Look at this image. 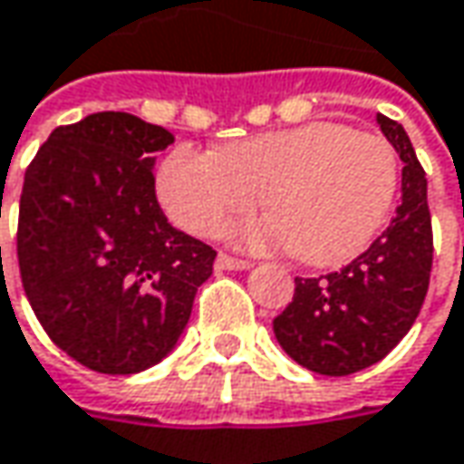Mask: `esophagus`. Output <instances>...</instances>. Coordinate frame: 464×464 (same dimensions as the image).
<instances>
[{
  "mask_svg": "<svg viewBox=\"0 0 464 464\" xmlns=\"http://www.w3.org/2000/svg\"><path fill=\"white\" fill-rule=\"evenodd\" d=\"M215 267L218 270H246V267H252V262L249 259H238V257H231V255H218L215 259Z\"/></svg>",
  "mask_w": 464,
  "mask_h": 464,
  "instance_id": "esophagus-1",
  "label": "esophagus"
}]
</instances>
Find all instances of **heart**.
Segmentation results:
<instances>
[{
    "mask_svg": "<svg viewBox=\"0 0 464 464\" xmlns=\"http://www.w3.org/2000/svg\"><path fill=\"white\" fill-rule=\"evenodd\" d=\"M183 231L218 236L262 202L273 218L238 226L249 249H296L310 265L357 257L386 223L399 188L394 147L341 123H307L244 139L226 154L178 147L157 178Z\"/></svg>",
    "mask_w": 464,
    "mask_h": 464,
    "instance_id": "1",
    "label": "heart"
}]
</instances>
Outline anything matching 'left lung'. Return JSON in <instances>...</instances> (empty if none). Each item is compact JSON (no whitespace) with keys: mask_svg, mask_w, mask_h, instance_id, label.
I'll list each match as a JSON object with an SVG mask.
<instances>
[{"mask_svg":"<svg viewBox=\"0 0 464 464\" xmlns=\"http://www.w3.org/2000/svg\"><path fill=\"white\" fill-rule=\"evenodd\" d=\"M404 162L392 226L339 273L294 278V299L273 320L291 360L320 375H352L383 360L420 314L433 265L428 180L401 125L378 115Z\"/></svg>","mask_w":464,"mask_h":464,"instance_id":"left-lung-1","label":"left lung"}]
</instances>
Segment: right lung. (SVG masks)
Here are the masks:
<instances>
[{
  "instance_id": "add662e5",
  "label": "right lung",
  "mask_w": 464,
  "mask_h": 464,
  "mask_svg": "<svg viewBox=\"0 0 464 464\" xmlns=\"http://www.w3.org/2000/svg\"><path fill=\"white\" fill-rule=\"evenodd\" d=\"M170 144L136 115L94 112L54 128L25 170L23 291L46 336L96 372L157 365L212 276L218 252L173 228L157 202L151 165Z\"/></svg>"
}]
</instances>
